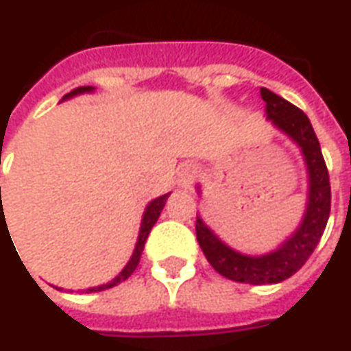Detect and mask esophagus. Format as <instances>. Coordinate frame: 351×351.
<instances>
[{
  "label": "esophagus",
  "instance_id": "34e87169",
  "mask_svg": "<svg viewBox=\"0 0 351 351\" xmlns=\"http://www.w3.org/2000/svg\"><path fill=\"white\" fill-rule=\"evenodd\" d=\"M195 178H197V167H195V165L186 163V165H182V167L178 169V182L182 184L184 188L191 186Z\"/></svg>",
  "mask_w": 351,
  "mask_h": 351
}]
</instances>
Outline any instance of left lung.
<instances>
[{
	"label": "left lung",
	"mask_w": 351,
	"mask_h": 351,
	"mask_svg": "<svg viewBox=\"0 0 351 351\" xmlns=\"http://www.w3.org/2000/svg\"><path fill=\"white\" fill-rule=\"evenodd\" d=\"M259 93L267 105V118L287 137L293 138L304 156V163L308 169V205L301 226L278 250L267 256H244L221 243L199 216L195 221L197 243L214 271L229 280L254 286L278 284L293 276L312 256L324 235L331 213L329 173L308 116L267 88H261Z\"/></svg>",
	"instance_id": "8db88e82"
}]
</instances>
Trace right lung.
Instances as JSON below:
<instances>
[{
	"label": "right lung",
	"instance_id": "1",
	"mask_svg": "<svg viewBox=\"0 0 351 351\" xmlns=\"http://www.w3.org/2000/svg\"><path fill=\"white\" fill-rule=\"evenodd\" d=\"M86 92H93V86L75 88L71 93H67V95H65L64 99H67V97H73V95H79V93H86ZM167 197H169V193H165V195H161V197L150 201V205L146 206L145 214H143V221H141V231H138V239H137V244H135V250H133V256H131V259L128 261V265L123 267L122 272H120V274H118L114 280H110V282L103 284V286L88 287L86 293H92V291H103V289H108V287L118 286L120 282L130 278L131 274H133V271L137 269L138 261H141V254H143V248H145L146 239H148V235H150L154 223H156V221H158V218H160V214H161V210H163V206H165V201H167ZM0 201H1V186H0ZM3 220H5V216H3V210H1L0 226L3 223ZM5 226H7V223H5ZM7 231H9V229H7Z\"/></svg>",
	"mask_w": 351,
	"mask_h": 351
}]
</instances>
